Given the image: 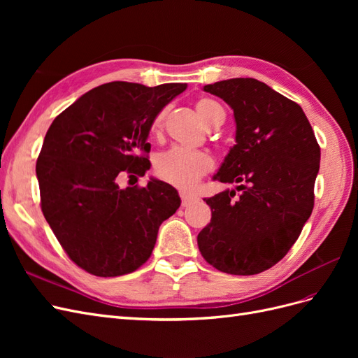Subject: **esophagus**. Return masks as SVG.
Instances as JSON below:
<instances>
[{"instance_id":"1","label":"esophagus","mask_w":358,"mask_h":358,"mask_svg":"<svg viewBox=\"0 0 358 358\" xmlns=\"http://www.w3.org/2000/svg\"><path fill=\"white\" fill-rule=\"evenodd\" d=\"M180 199H182V206L185 208V206H189L191 203L197 201V196H194V194L191 192H187V191H180Z\"/></svg>"}]
</instances>
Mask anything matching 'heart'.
Listing matches in <instances>:
<instances>
[{
	"instance_id": "obj_1",
	"label": "heart",
	"mask_w": 358,
	"mask_h": 358,
	"mask_svg": "<svg viewBox=\"0 0 358 358\" xmlns=\"http://www.w3.org/2000/svg\"><path fill=\"white\" fill-rule=\"evenodd\" d=\"M196 110L201 121L213 128L215 125L222 124L225 119L224 107L215 101L213 99L197 100ZM166 110H161L152 121V133L158 134L162 125H164ZM215 167L213 158L201 152V150H189L183 148H171L166 152L159 154L155 158V173L157 176L173 187L178 188H191L204 176L212 171Z\"/></svg>"
}]
</instances>
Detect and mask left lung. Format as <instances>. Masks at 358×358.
Instances as JSON below:
<instances>
[{"label":"left lung","mask_w":358,"mask_h":358,"mask_svg":"<svg viewBox=\"0 0 358 358\" xmlns=\"http://www.w3.org/2000/svg\"><path fill=\"white\" fill-rule=\"evenodd\" d=\"M229 104L236 145L213 179L242 183L204 199L212 220L197 236L203 258L230 275H257L296 243L313 209L321 150L301 107L251 78L203 88Z\"/></svg>","instance_id":"8db88e82"}]
</instances>
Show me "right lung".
Segmentation results:
<instances>
[{"label":"right lung","mask_w":358,"mask_h":358,"mask_svg":"<svg viewBox=\"0 0 358 358\" xmlns=\"http://www.w3.org/2000/svg\"><path fill=\"white\" fill-rule=\"evenodd\" d=\"M185 90L187 83H104L49 127L36 164L41 210L71 262L88 273L134 272L152 254L162 221L179 209V194L166 182L122 189L117 179L149 170L154 117Z\"/></svg>","instance_id":"add662e5"}]
</instances>
